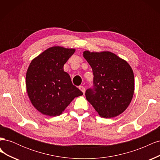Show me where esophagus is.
<instances>
[{"instance_id":"obj_1","label":"esophagus","mask_w":160,"mask_h":160,"mask_svg":"<svg viewBox=\"0 0 160 160\" xmlns=\"http://www.w3.org/2000/svg\"><path fill=\"white\" fill-rule=\"evenodd\" d=\"M79 89H80L82 92H83V93H85V88H84L83 86H79Z\"/></svg>"}]
</instances>
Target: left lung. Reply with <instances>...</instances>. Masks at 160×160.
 I'll return each mask as SVG.
<instances>
[{
	"label": "left lung",
	"instance_id": "obj_1",
	"mask_svg": "<svg viewBox=\"0 0 160 160\" xmlns=\"http://www.w3.org/2000/svg\"><path fill=\"white\" fill-rule=\"evenodd\" d=\"M83 57L93 70L94 90L85 92L86 99L101 118L122 114L132 100L135 82L128 62L110 51H85Z\"/></svg>",
	"mask_w": 160,
	"mask_h": 160
}]
</instances>
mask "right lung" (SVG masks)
<instances>
[{"label":"right lung","instance_id":"1","mask_svg":"<svg viewBox=\"0 0 160 160\" xmlns=\"http://www.w3.org/2000/svg\"><path fill=\"white\" fill-rule=\"evenodd\" d=\"M75 49L54 46L31 61L26 74V88L32 105L42 114L62 113L75 98L83 95L72 85L63 66Z\"/></svg>","mask_w":160,"mask_h":160}]
</instances>
